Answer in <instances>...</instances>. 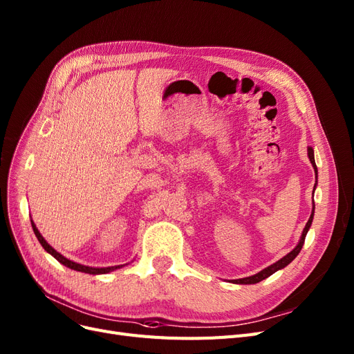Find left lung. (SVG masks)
Returning <instances> with one entry per match:
<instances>
[{
	"mask_svg": "<svg viewBox=\"0 0 354 354\" xmlns=\"http://www.w3.org/2000/svg\"><path fill=\"white\" fill-rule=\"evenodd\" d=\"M308 155H309V160H310V162H312V165H313V168H315V173L318 174V169H316V164H315V156H313V149L312 148H308ZM315 186H316V183H315ZM315 189V187H313ZM313 211H315V205H313ZM313 211H312V214H310V218H309V221L306 223V227H304V230H303V233H301V237H300V241H299V245L291 250L288 254H286L283 259H279L278 262H275L274 265H271V266H268V268H265V270H262L261 272H258V274H254V275H252V277H246V278H240V279H234L233 283H236V284H256V283H259V281H262V279H265V278H268L270 275H272L274 272H277L278 270H281V268H286L291 261H293L296 256L299 254V252L301 250V248H303V243H304V239H306V234H308V231H309V228H310V225H312V219H313Z\"/></svg>",
	"mask_w": 354,
	"mask_h": 354,
	"instance_id": "1",
	"label": "left lung"
}]
</instances>
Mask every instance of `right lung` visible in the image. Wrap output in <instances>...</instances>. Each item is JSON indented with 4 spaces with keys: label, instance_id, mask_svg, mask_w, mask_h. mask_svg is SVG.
<instances>
[{
    "label": "right lung",
    "instance_id": "1",
    "mask_svg": "<svg viewBox=\"0 0 354 354\" xmlns=\"http://www.w3.org/2000/svg\"><path fill=\"white\" fill-rule=\"evenodd\" d=\"M32 223V228H33V233H35V236L38 237V240H39V243L42 245V248L50 253V254H53L54 258L59 262V263H63V265H66L67 268H70V270H75V271H80V272H86V274H92V275H96V274H108L109 271H114V270H117V268H120V266H123V265H118V266H108V268H92V266H84V265H80V263H76V262H73V261H70V259H67V258H64L63 254L61 253H58L54 248H51L50 245H48V243L45 241V239L41 236V233L38 231V228H36V225H35V223L33 221H30Z\"/></svg>",
    "mask_w": 354,
    "mask_h": 354
}]
</instances>
